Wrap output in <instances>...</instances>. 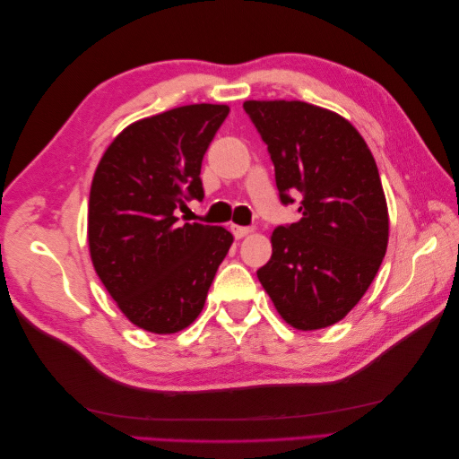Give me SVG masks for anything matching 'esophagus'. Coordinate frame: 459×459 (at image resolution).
I'll list each match as a JSON object with an SVG mask.
<instances>
[{
	"instance_id": "34e87169",
	"label": "esophagus",
	"mask_w": 459,
	"mask_h": 459,
	"mask_svg": "<svg viewBox=\"0 0 459 459\" xmlns=\"http://www.w3.org/2000/svg\"><path fill=\"white\" fill-rule=\"evenodd\" d=\"M230 230H232V235H235V238H245L248 232H252L250 227H238V224H232Z\"/></svg>"
}]
</instances>
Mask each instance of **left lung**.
I'll return each mask as SVG.
<instances>
[{
	"label": "left lung",
	"instance_id": "obj_1",
	"mask_svg": "<svg viewBox=\"0 0 459 459\" xmlns=\"http://www.w3.org/2000/svg\"><path fill=\"white\" fill-rule=\"evenodd\" d=\"M268 145L281 204L301 219L272 232L256 276L286 324L301 331L343 319L385 258L388 211L373 153L339 114L299 100H248Z\"/></svg>",
	"mask_w": 459,
	"mask_h": 459
}]
</instances>
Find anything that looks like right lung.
Masks as SVG:
<instances>
[{"label":"right lung","mask_w":459,"mask_h":459,"mask_svg":"<svg viewBox=\"0 0 459 459\" xmlns=\"http://www.w3.org/2000/svg\"><path fill=\"white\" fill-rule=\"evenodd\" d=\"M227 116L224 104H191L134 122L96 168L94 270L122 314L152 333H175L197 319L232 245L227 229L175 217L187 201H203V155Z\"/></svg>","instance_id":"obj_1"}]
</instances>
